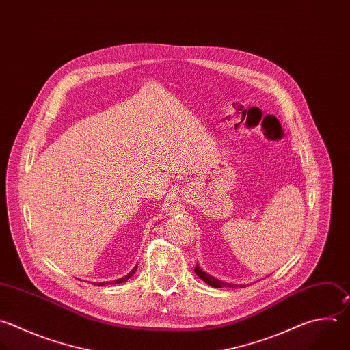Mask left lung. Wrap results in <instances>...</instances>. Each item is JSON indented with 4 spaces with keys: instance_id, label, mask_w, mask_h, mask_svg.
<instances>
[{
    "instance_id": "left-lung-1",
    "label": "left lung",
    "mask_w": 350,
    "mask_h": 350,
    "mask_svg": "<svg viewBox=\"0 0 350 350\" xmlns=\"http://www.w3.org/2000/svg\"><path fill=\"white\" fill-rule=\"evenodd\" d=\"M195 273L204 282V283H207L208 286H211V287H215V288H221V287H237L238 284H230V283H224V282H219L218 279H215V278H213V276H210V275H207L206 272H203L200 268H199V265L196 264L195 265ZM241 287H245V286H241Z\"/></svg>"
}]
</instances>
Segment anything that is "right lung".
<instances>
[{
    "instance_id": "add662e5",
    "label": "right lung",
    "mask_w": 350,
    "mask_h": 350,
    "mask_svg": "<svg viewBox=\"0 0 350 350\" xmlns=\"http://www.w3.org/2000/svg\"><path fill=\"white\" fill-rule=\"evenodd\" d=\"M136 269H137V265L126 275V276H124V278H121V279H118V280H113V282H108V283H113V284H120V283H124V282H126L129 278H132L133 276V273L136 272ZM104 284H107V283H97L96 286H104Z\"/></svg>"
}]
</instances>
